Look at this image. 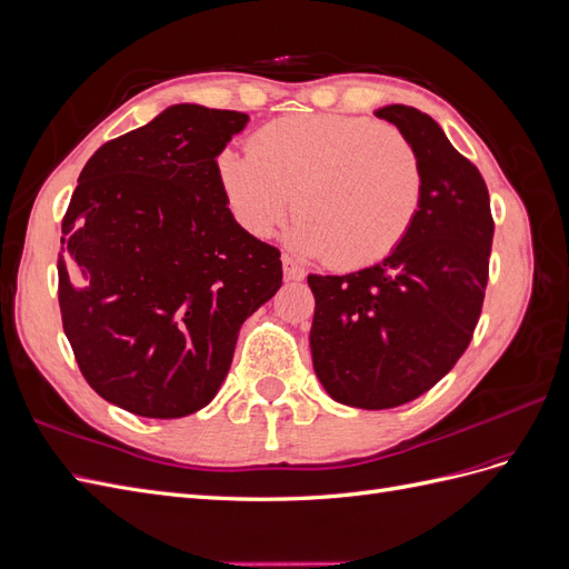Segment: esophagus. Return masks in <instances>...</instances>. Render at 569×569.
<instances>
[{"label": "esophagus", "instance_id": "esophagus-1", "mask_svg": "<svg viewBox=\"0 0 569 569\" xmlns=\"http://www.w3.org/2000/svg\"><path fill=\"white\" fill-rule=\"evenodd\" d=\"M282 268H284V278L287 280H303V268L295 261L291 256H282Z\"/></svg>", "mask_w": 569, "mask_h": 569}]
</instances>
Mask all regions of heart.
<instances>
[{
    "label": "heart",
    "mask_w": 569,
    "mask_h": 569,
    "mask_svg": "<svg viewBox=\"0 0 569 569\" xmlns=\"http://www.w3.org/2000/svg\"><path fill=\"white\" fill-rule=\"evenodd\" d=\"M218 180L234 220L266 239L295 211L291 244L337 266H372L399 247L422 203V163L393 126L299 113L263 126L249 151L222 149Z\"/></svg>",
    "instance_id": "b5f03b06"
}]
</instances>
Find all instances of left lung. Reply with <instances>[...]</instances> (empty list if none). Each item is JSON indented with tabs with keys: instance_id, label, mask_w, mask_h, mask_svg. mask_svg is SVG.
<instances>
[{
	"instance_id": "obj_1",
	"label": "left lung",
	"mask_w": 569,
	"mask_h": 569,
	"mask_svg": "<svg viewBox=\"0 0 569 569\" xmlns=\"http://www.w3.org/2000/svg\"><path fill=\"white\" fill-rule=\"evenodd\" d=\"M422 163V203L403 242L349 274H308L313 370L335 401L382 410L432 389L468 349L489 280L493 218L479 170L432 116L389 104Z\"/></svg>"
}]
</instances>
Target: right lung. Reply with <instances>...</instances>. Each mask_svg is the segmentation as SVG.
Wrapping results in <instances>:
<instances>
[{"label": "right lung", "instance_id": "right-lung-1", "mask_svg": "<svg viewBox=\"0 0 569 569\" xmlns=\"http://www.w3.org/2000/svg\"><path fill=\"white\" fill-rule=\"evenodd\" d=\"M247 113L173 104L101 144L61 222L59 306L88 385L142 418L213 401L239 327L282 287L280 251L228 209L218 153Z\"/></svg>", "mask_w": 569, "mask_h": 569}]
</instances>
